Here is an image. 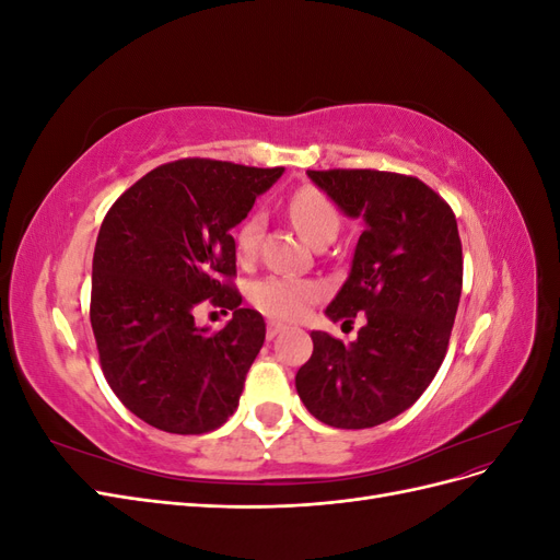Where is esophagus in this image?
I'll return each mask as SVG.
<instances>
[{
  "instance_id": "1",
  "label": "esophagus",
  "mask_w": 560,
  "mask_h": 560,
  "mask_svg": "<svg viewBox=\"0 0 560 560\" xmlns=\"http://www.w3.org/2000/svg\"><path fill=\"white\" fill-rule=\"evenodd\" d=\"M284 331V325H280V322H273V319H270L268 322V325H266V336L268 338H276L278 334H282Z\"/></svg>"
}]
</instances>
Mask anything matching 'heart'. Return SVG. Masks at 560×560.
<instances>
[{
  "instance_id": "b5f03b06",
  "label": "heart",
  "mask_w": 560,
  "mask_h": 560,
  "mask_svg": "<svg viewBox=\"0 0 560 560\" xmlns=\"http://www.w3.org/2000/svg\"><path fill=\"white\" fill-rule=\"evenodd\" d=\"M290 217L313 245L329 243L338 231V224H341L334 200L325 191L315 189V186H303L290 198ZM261 226V214L254 212L235 231V252L243 261L254 259V254H257ZM322 294H325V290H322L319 282L268 276L252 284L249 301L268 317L292 322L306 315Z\"/></svg>"
}]
</instances>
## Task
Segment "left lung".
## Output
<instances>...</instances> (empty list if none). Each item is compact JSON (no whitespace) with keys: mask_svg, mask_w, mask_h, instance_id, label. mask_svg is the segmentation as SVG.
Instances as JSON below:
<instances>
[{"mask_svg":"<svg viewBox=\"0 0 560 560\" xmlns=\"http://www.w3.org/2000/svg\"><path fill=\"white\" fill-rule=\"evenodd\" d=\"M308 177L350 217L364 219L352 268L327 315L364 317L343 346L313 331L296 393L331 428L364 430L399 416L442 366L463 292V243L448 202L411 175L334 167Z\"/></svg>","mask_w":560,"mask_h":560,"instance_id":"left-lung-1","label":"left lung"}]
</instances>
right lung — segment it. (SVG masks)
Instances as JSON below:
<instances>
[{"mask_svg":"<svg viewBox=\"0 0 560 560\" xmlns=\"http://www.w3.org/2000/svg\"><path fill=\"white\" fill-rule=\"evenodd\" d=\"M280 175L282 167L179 159L135 182L105 214L91 327L114 395L151 428L206 434L238 409L266 325L241 308L231 229ZM202 302L234 311L224 330L195 327Z\"/></svg>","mask_w":560,"mask_h":560,"instance_id":"1","label":"right lung"}]
</instances>
